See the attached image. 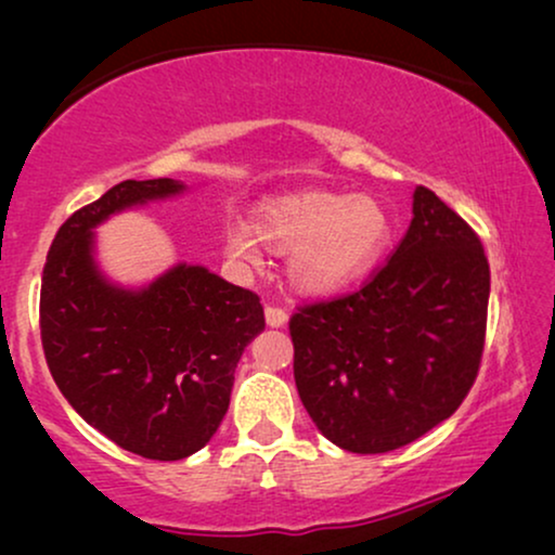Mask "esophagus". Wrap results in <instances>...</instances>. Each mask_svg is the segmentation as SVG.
<instances>
[{
	"instance_id": "esophagus-1",
	"label": "esophagus",
	"mask_w": 555,
	"mask_h": 555,
	"mask_svg": "<svg viewBox=\"0 0 555 555\" xmlns=\"http://www.w3.org/2000/svg\"><path fill=\"white\" fill-rule=\"evenodd\" d=\"M264 321H268L270 328H283V325L287 323V313L278 306H268L264 308Z\"/></svg>"
}]
</instances>
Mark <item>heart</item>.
Here are the masks:
<instances>
[{
	"label": "heart",
	"mask_w": 555,
	"mask_h": 555,
	"mask_svg": "<svg viewBox=\"0 0 555 555\" xmlns=\"http://www.w3.org/2000/svg\"><path fill=\"white\" fill-rule=\"evenodd\" d=\"M391 234V211L376 196L300 192L262 202L253 224H227L222 247L240 268H260L262 249L287 255L285 275L295 291L325 298L366 275Z\"/></svg>",
	"instance_id": "1"
}]
</instances>
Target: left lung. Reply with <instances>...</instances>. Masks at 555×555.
<instances>
[{
  "label": "left lung",
  "mask_w": 555,
  "mask_h": 555,
  "mask_svg": "<svg viewBox=\"0 0 555 555\" xmlns=\"http://www.w3.org/2000/svg\"><path fill=\"white\" fill-rule=\"evenodd\" d=\"M412 224L361 291L291 318L295 386L340 450H399L457 412L475 384L490 264L473 232L427 186Z\"/></svg>",
  "instance_id": "left-lung-1"
}]
</instances>
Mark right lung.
<instances>
[{
	"instance_id": "right-lung-1",
	"label": "right lung",
	"mask_w": 555,
	"mask_h": 555,
	"mask_svg": "<svg viewBox=\"0 0 555 555\" xmlns=\"http://www.w3.org/2000/svg\"><path fill=\"white\" fill-rule=\"evenodd\" d=\"M177 179L120 181L75 211L42 270L40 331L50 374L90 427L146 460L199 452L230 409L234 369L264 331L255 293L177 262L126 287L95 260V227L184 194Z\"/></svg>"
}]
</instances>
